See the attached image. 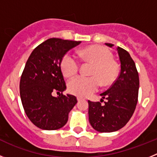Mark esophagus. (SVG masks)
<instances>
[{
	"label": "esophagus",
	"instance_id": "esophagus-1",
	"mask_svg": "<svg viewBox=\"0 0 157 157\" xmlns=\"http://www.w3.org/2000/svg\"><path fill=\"white\" fill-rule=\"evenodd\" d=\"M77 100H78V101H81V100H82V98H79V97H78V98H77Z\"/></svg>",
	"mask_w": 157,
	"mask_h": 157
}]
</instances>
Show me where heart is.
I'll return each instance as SVG.
<instances>
[{
    "label": "heart",
    "instance_id": "obj_1",
    "mask_svg": "<svg viewBox=\"0 0 157 157\" xmlns=\"http://www.w3.org/2000/svg\"><path fill=\"white\" fill-rule=\"evenodd\" d=\"M83 59L93 63L90 75L93 76H78L68 82L70 93L78 97H87L98 90L101 84L109 86L116 80L118 75V64L112 59V52L98 45H90L79 51ZM62 71L65 77L71 78L79 69L78 59L71 54H65L62 58Z\"/></svg>",
    "mask_w": 157,
    "mask_h": 157
}]
</instances>
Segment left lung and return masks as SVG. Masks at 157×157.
Here are the masks:
<instances>
[{
    "instance_id": "obj_1",
    "label": "left lung",
    "mask_w": 157,
    "mask_h": 157,
    "mask_svg": "<svg viewBox=\"0 0 157 157\" xmlns=\"http://www.w3.org/2000/svg\"><path fill=\"white\" fill-rule=\"evenodd\" d=\"M105 45L113 46L110 43ZM117 52L121 63L120 75L108 90L101 94V102L105 98L107 101L104 105L88 101L89 121L94 130L101 133L113 132L124 127L138 103L139 77L135 63L125 49L118 47Z\"/></svg>"
}]
</instances>
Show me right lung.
<instances>
[{
  "label": "right lung",
  "mask_w": 157,
  "mask_h": 157,
  "mask_svg": "<svg viewBox=\"0 0 157 157\" xmlns=\"http://www.w3.org/2000/svg\"><path fill=\"white\" fill-rule=\"evenodd\" d=\"M81 41L49 38L34 48L20 78L19 92L26 115L42 130L61 128L77 103L71 94L63 95L66 85L61 71L62 58ZM56 92L58 97L52 94Z\"/></svg>",
  "instance_id": "obj_1"
}]
</instances>
